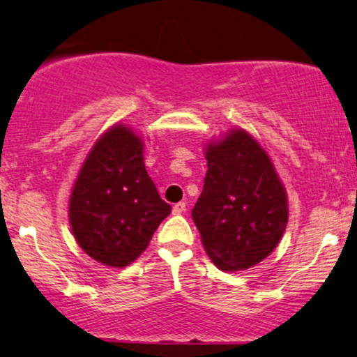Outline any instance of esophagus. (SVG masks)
Wrapping results in <instances>:
<instances>
[{
    "mask_svg": "<svg viewBox=\"0 0 357 357\" xmlns=\"http://www.w3.org/2000/svg\"><path fill=\"white\" fill-rule=\"evenodd\" d=\"M184 211H186V202H178V204L173 206V214H176V215L183 214Z\"/></svg>",
    "mask_w": 357,
    "mask_h": 357,
    "instance_id": "obj_1",
    "label": "esophagus"
}]
</instances>
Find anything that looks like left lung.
I'll use <instances>...</instances> for the list:
<instances>
[{
	"label": "left lung",
	"instance_id": "left-lung-1",
	"mask_svg": "<svg viewBox=\"0 0 357 357\" xmlns=\"http://www.w3.org/2000/svg\"><path fill=\"white\" fill-rule=\"evenodd\" d=\"M204 189L192 220L212 264L237 272L275 250L288 222V197L272 158L249 132L232 128L204 150Z\"/></svg>",
	"mask_w": 357,
	"mask_h": 357
}]
</instances>
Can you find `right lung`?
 <instances>
[{
    "mask_svg": "<svg viewBox=\"0 0 357 357\" xmlns=\"http://www.w3.org/2000/svg\"><path fill=\"white\" fill-rule=\"evenodd\" d=\"M143 146L130 126H110L90 148L72 186V234L85 254L108 267L137 260L171 214L146 173Z\"/></svg>",
    "mask_w": 357,
    "mask_h": 357,
    "instance_id": "add662e5",
    "label": "right lung"
}]
</instances>
